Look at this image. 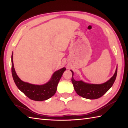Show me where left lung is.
Wrapping results in <instances>:
<instances>
[{"label":"left lung","instance_id":"obj_1","mask_svg":"<svg viewBox=\"0 0 128 128\" xmlns=\"http://www.w3.org/2000/svg\"><path fill=\"white\" fill-rule=\"evenodd\" d=\"M117 68L116 66L113 76L106 82L101 84H90L84 82L82 80H75L73 77L74 72L70 70L72 72V81L75 91L80 96L87 99L94 100L102 97L109 90L114 82L117 74Z\"/></svg>","mask_w":128,"mask_h":128}]
</instances>
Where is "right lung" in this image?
<instances>
[{
	"label": "right lung",
	"instance_id": "add662e5",
	"mask_svg": "<svg viewBox=\"0 0 128 128\" xmlns=\"http://www.w3.org/2000/svg\"><path fill=\"white\" fill-rule=\"evenodd\" d=\"M66 68L59 69L54 72L50 79L47 83L43 85H34L24 82L16 74L14 66L13 52L12 56V72L14 81L16 86L30 99L37 101H42L50 98L56 94L57 86Z\"/></svg>",
	"mask_w": 128,
	"mask_h": 128
}]
</instances>
